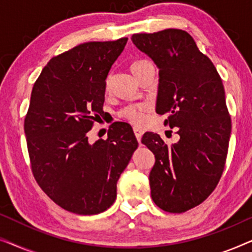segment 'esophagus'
<instances>
[{"label":"esophagus","instance_id":"1","mask_svg":"<svg viewBox=\"0 0 252 252\" xmlns=\"http://www.w3.org/2000/svg\"><path fill=\"white\" fill-rule=\"evenodd\" d=\"M133 130H134V134H135L136 140L139 141V143H140L141 142V139H142V135H143V130L140 129V128H136V127Z\"/></svg>","mask_w":252,"mask_h":252}]
</instances>
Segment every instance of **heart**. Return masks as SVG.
Wrapping results in <instances>:
<instances>
[{"instance_id":"obj_1","label":"heart","mask_w":252,"mask_h":252,"mask_svg":"<svg viewBox=\"0 0 252 252\" xmlns=\"http://www.w3.org/2000/svg\"><path fill=\"white\" fill-rule=\"evenodd\" d=\"M153 65L149 61L146 60H140V61H135L132 64V68L133 73L135 74V77H139V74L142 72L144 68ZM109 85V79L106 80V86ZM147 106L146 105H134V106H128V108L124 109L122 111V115L125 117L126 119H128L129 122H132L133 124H136V125H141L144 122V112H146Z\"/></svg>"}]
</instances>
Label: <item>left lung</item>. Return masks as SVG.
<instances>
[{"label": "left lung", "instance_id": "left-lung-1", "mask_svg": "<svg viewBox=\"0 0 252 252\" xmlns=\"http://www.w3.org/2000/svg\"><path fill=\"white\" fill-rule=\"evenodd\" d=\"M132 41L159 68L156 112L180 136L171 147L156 133L142 137L156 159L151 198L164 211L186 212L209 197L225 167L232 122L221 78L186 31L133 34Z\"/></svg>", "mask_w": 252, "mask_h": 252}]
</instances>
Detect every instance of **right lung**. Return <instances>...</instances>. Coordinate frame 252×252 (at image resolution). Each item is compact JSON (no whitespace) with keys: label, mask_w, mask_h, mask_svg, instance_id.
<instances>
[{"label":"right lung","mask_w":252,"mask_h":252,"mask_svg":"<svg viewBox=\"0 0 252 252\" xmlns=\"http://www.w3.org/2000/svg\"><path fill=\"white\" fill-rule=\"evenodd\" d=\"M127 40L86 42L53 57L31 94L24 130L33 175L57 205L77 215L113 204L117 181L139 144L126 123H113L106 140L92 144L87 136L102 116L106 77Z\"/></svg>","instance_id":"obj_1"}]
</instances>
